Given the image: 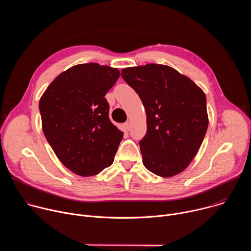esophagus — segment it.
I'll return each mask as SVG.
<instances>
[{
    "label": "esophagus",
    "instance_id": "obj_1",
    "mask_svg": "<svg viewBox=\"0 0 251 251\" xmlns=\"http://www.w3.org/2000/svg\"><path fill=\"white\" fill-rule=\"evenodd\" d=\"M123 126H124V129H125L126 131H129V130H130V123H129L128 121H127V122H125Z\"/></svg>",
    "mask_w": 251,
    "mask_h": 251
}]
</instances>
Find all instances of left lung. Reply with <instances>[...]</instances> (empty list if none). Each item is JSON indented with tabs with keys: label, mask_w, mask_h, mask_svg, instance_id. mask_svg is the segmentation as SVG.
<instances>
[{
	"label": "left lung",
	"mask_w": 251,
	"mask_h": 251,
	"mask_svg": "<svg viewBox=\"0 0 251 251\" xmlns=\"http://www.w3.org/2000/svg\"><path fill=\"white\" fill-rule=\"evenodd\" d=\"M145 107L147 133L140 141L143 164L170 177L183 172L206 133V97L189 77L171 66L150 63L121 71Z\"/></svg>",
	"instance_id": "obj_1"
}]
</instances>
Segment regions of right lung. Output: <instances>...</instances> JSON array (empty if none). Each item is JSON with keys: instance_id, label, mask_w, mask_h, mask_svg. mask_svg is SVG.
I'll return each instance as SVG.
<instances>
[{"instance_id": "obj_1", "label": "right lung", "mask_w": 251, "mask_h": 251, "mask_svg": "<svg viewBox=\"0 0 251 251\" xmlns=\"http://www.w3.org/2000/svg\"><path fill=\"white\" fill-rule=\"evenodd\" d=\"M120 76L117 68L83 63L68 68L40 100L44 134L59 161L82 176L112 165L123 138L109 119L105 95Z\"/></svg>"}]
</instances>
